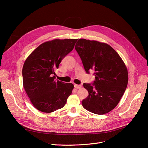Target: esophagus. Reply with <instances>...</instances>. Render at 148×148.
Here are the masks:
<instances>
[{
  "instance_id": "34e87169",
  "label": "esophagus",
  "mask_w": 148,
  "mask_h": 148,
  "mask_svg": "<svg viewBox=\"0 0 148 148\" xmlns=\"http://www.w3.org/2000/svg\"><path fill=\"white\" fill-rule=\"evenodd\" d=\"M74 86L75 88H77V89H79L82 87L81 84H74Z\"/></svg>"
}]
</instances>
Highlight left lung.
<instances>
[{"label": "left lung", "mask_w": 148, "mask_h": 148, "mask_svg": "<svg viewBox=\"0 0 148 148\" xmlns=\"http://www.w3.org/2000/svg\"><path fill=\"white\" fill-rule=\"evenodd\" d=\"M75 49L87 73L95 71L92 83H83L89 93L83 100L84 108L92 113L103 115L117 106L127 88L128 75L118 53L107 44L79 39Z\"/></svg>", "instance_id": "obj_1"}]
</instances>
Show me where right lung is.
I'll use <instances>...</instances> for the list:
<instances>
[{"instance_id":"1","label":"right lung","mask_w":148,"mask_h":148,"mask_svg":"<svg viewBox=\"0 0 148 148\" xmlns=\"http://www.w3.org/2000/svg\"><path fill=\"white\" fill-rule=\"evenodd\" d=\"M77 39H53L41 44L26 59L22 70L23 87L35 108L51 113L63 107L74 88L55 80V70L73 50Z\"/></svg>"}]
</instances>
